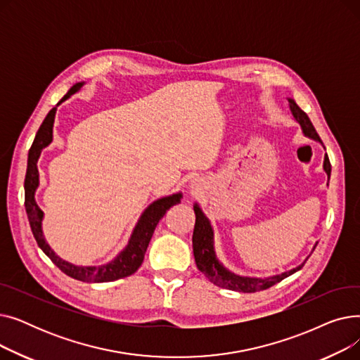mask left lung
<instances>
[{
    "label": "left lung",
    "mask_w": 360,
    "mask_h": 360,
    "mask_svg": "<svg viewBox=\"0 0 360 360\" xmlns=\"http://www.w3.org/2000/svg\"><path fill=\"white\" fill-rule=\"evenodd\" d=\"M288 102H289V109L292 112V115H293L295 121L300 125V129H302V132H304V136L323 144V141H321L319 136L316 134V131L307 113L297 106V103L292 98H288ZM323 167H324V172L327 174L328 181H330L331 165H330L327 153L324 156ZM194 213H195V226H194V233H193V251H194L195 264H197L198 270L207 278H209L213 285H216L219 288L243 292V293H254V292H259V290H266V289L274 286L276 283L281 281L283 278H286V277L292 276L293 273L299 271L302 267H304V264L307 262V259H305L296 269H292V270L285 271L281 274L269 276V277H251V276L236 274V273L231 271L229 269H226L219 261V258L216 255V250H214V231H213L212 221L202 213L201 207L197 202L194 204ZM315 247H316V243L314 245V250H315Z\"/></svg>",
    "instance_id": "1"
}]
</instances>
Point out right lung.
<instances>
[{
    "label": "right lung",
    "mask_w": 360,
    "mask_h": 360,
    "mask_svg": "<svg viewBox=\"0 0 360 360\" xmlns=\"http://www.w3.org/2000/svg\"><path fill=\"white\" fill-rule=\"evenodd\" d=\"M83 84L84 82L74 84L67 91L65 96L56 103L55 108L49 110L42 125L36 132V137L29 150V159H27V170H26V178H25V207H26L29 223H30V229L37 245H39V248L49 257V259L55 264L56 267L75 280L86 281V283H103V281H113L122 277H128L139 270V267L141 266V262L144 259L148 242L151 236H153V232L156 229L159 220L165 216V213L170 209V207L181 202L182 193L158 198L156 201L147 205V209L141 213L137 224L134 226V229H132L127 247L115 258L106 264H101V266H75V264H71L63 259L60 255L55 254V251L46 242L42 231L44 212L41 210V207L37 205L34 200L36 190L37 186H39L37 160L41 158L42 150L52 143L56 108H58L64 101L70 99L74 93H77L83 87Z\"/></svg>",
    "instance_id": "1"
}]
</instances>
